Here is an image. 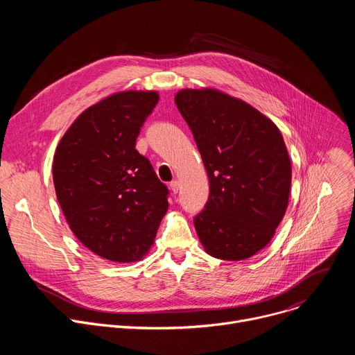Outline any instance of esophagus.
I'll use <instances>...</instances> for the list:
<instances>
[{
  "label": "esophagus",
  "instance_id": "obj_1",
  "mask_svg": "<svg viewBox=\"0 0 355 355\" xmlns=\"http://www.w3.org/2000/svg\"><path fill=\"white\" fill-rule=\"evenodd\" d=\"M170 189L173 191V193H177L178 189H180V182H178L177 180L171 181V182H170Z\"/></svg>",
  "mask_w": 355,
  "mask_h": 355
}]
</instances>
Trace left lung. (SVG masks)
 Instances as JSON below:
<instances>
[{"instance_id":"1","label":"left lung","mask_w":355,"mask_h":355,"mask_svg":"<svg viewBox=\"0 0 355 355\" xmlns=\"http://www.w3.org/2000/svg\"><path fill=\"white\" fill-rule=\"evenodd\" d=\"M175 104L209 177L193 225L212 257L240 261L272 239L289 199L292 168L277 125L244 101L214 88L181 89Z\"/></svg>"}]
</instances>
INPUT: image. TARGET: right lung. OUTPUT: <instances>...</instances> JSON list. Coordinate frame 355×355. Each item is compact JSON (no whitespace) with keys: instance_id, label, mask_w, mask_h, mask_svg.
<instances>
[{"instance_id":"right-lung-1","label":"right lung","mask_w":355,"mask_h":355,"mask_svg":"<svg viewBox=\"0 0 355 355\" xmlns=\"http://www.w3.org/2000/svg\"><path fill=\"white\" fill-rule=\"evenodd\" d=\"M156 91L112 94L67 129L53 157L58 200L76 237L96 256L139 261L168 209V188L136 150Z\"/></svg>"}]
</instances>
